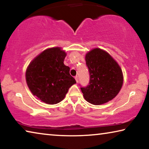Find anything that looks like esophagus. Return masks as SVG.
I'll return each mask as SVG.
<instances>
[{
  "mask_svg": "<svg viewBox=\"0 0 149 149\" xmlns=\"http://www.w3.org/2000/svg\"><path fill=\"white\" fill-rule=\"evenodd\" d=\"M75 80H76V82L77 83V82H78V76H77V75H76V76L75 77Z\"/></svg>",
  "mask_w": 149,
  "mask_h": 149,
  "instance_id": "1",
  "label": "esophagus"
}]
</instances>
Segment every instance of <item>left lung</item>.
I'll return each instance as SVG.
<instances>
[{"mask_svg": "<svg viewBox=\"0 0 149 149\" xmlns=\"http://www.w3.org/2000/svg\"><path fill=\"white\" fill-rule=\"evenodd\" d=\"M90 79L87 87H81L85 100L99 105L112 100L121 90L123 75L118 63L109 54L94 48L86 54Z\"/></svg>", "mask_w": 149, "mask_h": 149, "instance_id": "obj_1", "label": "left lung"}]
</instances>
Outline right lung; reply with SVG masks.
<instances>
[{"label": "right lung", "instance_id": "add662e5", "mask_svg": "<svg viewBox=\"0 0 149 149\" xmlns=\"http://www.w3.org/2000/svg\"><path fill=\"white\" fill-rule=\"evenodd\" d=\"M67 54L60 47L44 50L28 66L26 81L33 95L47 104L54 105L64 99L70 87L76 84L63 63Z\"/></svg>", "mask_w": 149, "mask_h": 149}]
</instances>
